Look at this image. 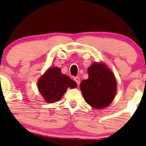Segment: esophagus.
<instances>
[{
  "mask_svg": "<svg viewBox=\"0 0 146 146\" xmlns=\"http://www.w3.org/2000/svg\"><path fill=\"white\" fill-rule=\"evenodd\" d=\"M74 80L75 82H76V83H77V84L78 85H80V77H75V78H74Z\"/></svg>",
  "mask_w": 146,
  "mask_h": 146,
  "instance_id": "obj_1",
  "label": "esophagus"
}]
</instances>
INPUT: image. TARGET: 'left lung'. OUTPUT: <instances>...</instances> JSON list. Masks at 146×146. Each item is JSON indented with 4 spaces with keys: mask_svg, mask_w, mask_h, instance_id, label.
I'll use <instances>...</instances> for the list:
<instances>
[{
    "mask_svg": "<svg viewBox=\"0 0 146 146\" xmlns=\"http://www.w3.org/2000/svg\"><path fill=\"white\" fill-rule=\"evenodd\" d=\"M88 78L80 83V90L88 104L96 109L108 106L117 92L116 79L111 70L102 62L88 68Z\"/></svg>",
    "mask_w": 146,
    "mask_h": 146,
    "instance_id": "8db88e82",
    "label": "left lung"
}]
</instances>
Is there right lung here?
Segmentation results:
<instances>
[{"mask_svg": "<svg viewBox=\"0 0 146 146\" xmlns=\"http://www.w3.org/2000/svg\"><path fill=\"white\" fill-rule=\"evenodd\" d=\"M77 84L68 75H63L58 67H51L38 80L39 92L47 103L60 100L68 88H74Z\"/></svg>", "mask_w": 146, "mask_h": 146, "instance_id": "1", "label": "right lung"}]
</instances>
